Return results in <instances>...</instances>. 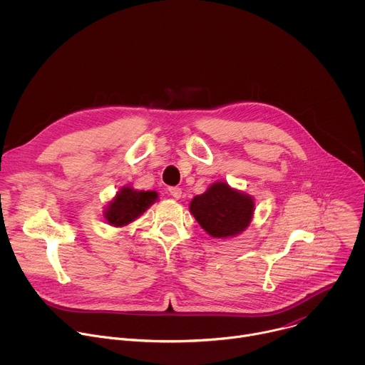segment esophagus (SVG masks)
<instances>
[{
	"instance_id": "esophagus-1",
	"label": "esophagus",
	"mask_w": 365,
	"mask_h": 365,
	"mask_svg": "<svg viewBox=\"0 0 365 365\" xmlns=\"http://www.w3.org/2000/svg\"><path fill=\"white\" fill-rule=\"evenodd\" d=\"M169 193H170L175 199H179V197L182 196V189L178 187V186H172V187H169Z\"/></svg>"
}]
</instances>
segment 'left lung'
<instances>
[{"label": "left lung", "mask_w": 365, "mask_h": 365, "mask_svg": "<svg viewBox=\"0 0 365 365\" xmlns=\"http://www.w3.org/2000/svg\"><path fill=\"white\" fill-rule=\"evenodd\" d=\"M252 211V197L224 182L214 183L190 202L192 215L214 238H227L244 231L251 222Z\"/></svg>", "instance_id": "left-lung-1"}]
</instances>
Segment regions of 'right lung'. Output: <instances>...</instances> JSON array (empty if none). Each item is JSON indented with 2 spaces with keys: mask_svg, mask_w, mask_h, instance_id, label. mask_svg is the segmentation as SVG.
Returning <instances> with one entry per match:
<instances>
[{
  "mask_svg": "<svg viewBox=\"0 0 365 365\" xmlns=\"http://www.w3.org/2000/svg\"><path fill=\"white\" fill-rule=\"evenodd\" d=\"M158 200L155 192L134 190L131 187H123L121 192L113 199L106 211V220L114 227H124L140 217L147 207Z\"/></svg>",
  "mask_w": 365,
  "mask_h": 365,
  "instance_id": "add662e5",
  "label": "right lung"
}]
</instances>
